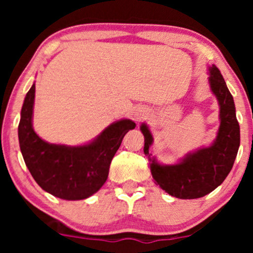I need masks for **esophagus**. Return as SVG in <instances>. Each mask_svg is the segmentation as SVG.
I'll return each instance as SVG.
<instances>
[{
  "instance_id": "esophagus-1",
  "label": "esophagus",
  "mask_w": 253,
  "mask_h": 253,
  "mask_svg": "<svg viewBox=\"0 0 253 253\" xmlns=\"http://www.w3.org/2000/svg\"><path fill=\"white\" fill-rule=\"evenodd\" d=\"M147 115V109L145 107H139V108L135 109L134 112V118L136 121H141L146 118Z\"/></svg>"
}]
</instances>
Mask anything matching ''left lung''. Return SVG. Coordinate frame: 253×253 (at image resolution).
<instances>
[{
  "label": "left lung",
  "mask_w": 253,
  "mask_h": 253,
  "mask_svg": "<svg viewBox=\"0 0 253 253\" xmlns=\"http://www.w3.org/2000/svg\"><path fill=\"white\" fill-rule=\"evenodd\" d=\"M208 75L211 90L220 109L219 129L210 146L187 153L175 164H161L149 153L153 143L149 126L146 124L140 126L145 138L144 153L149 157L153 179L162 189L177 199H199L216 189L232 170L239 150L240 128L233 96L215 65L208 66Z\"/></svg>",
  "instance_id": "left-lung-1"
}]
</instances>
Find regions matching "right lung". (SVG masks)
<instances>
[{
  "mask_svg": "<svg viewBox=\"0 0 253 253\" xmlns=\"http://www.w3.org/2000/svg\"><path fill=\"white\" fill-rule=\"evenodd\" d=\"M36 84L26 94L19 124V144L26 167L34 181L51 195L69 201L88 199L108 178L112 159L134 121L121 119L89 143L78 146L51 144L33 128Z\"/></svg>",
  "mask_w": 253,
  "mask_h": 253,
  "instance_id": "1",
  "label": "right lung"
}]
</instances>
